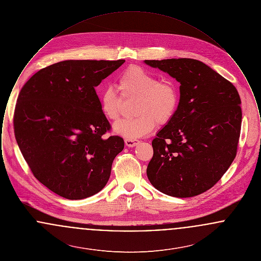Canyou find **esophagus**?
I'll list each match as a JSON object with an SVG mask.
<instances>
[{
	"mask_svg": "<svg viewBox=\"0 0 261 261\" xmlns=\"http://www.w3.org/2000/svg\"><path fill=\"white\" fill-rule=\"evenodd\" d=\"M139 143H140V141L137 140V139H125V144H126V146L129 147V148L135 147Z\"/></svg>",
	"mask_w": 261,
	"mask_h": 261,
	"instance_id": "1",
	"label": "esophagus"
}]
</instances>
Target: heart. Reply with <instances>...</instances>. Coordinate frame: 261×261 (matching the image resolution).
I'll use <instances>...</instances> for the list:
<instances>
[{
	"label": "heart",
	"mask_w": 261,
	"mask_h": 261,
	"mask_svg": "<svg viewBox=\"0 0 261 261\" xmlns=\"http://www.w3.org/2000/svg\"><path fill=\"white\" fill-rule=\"evenodd\" d=\"M121 97L112 86L102 89L99 94V107L103 116L116 121L123 110V99H134L133 112L136 116L121 120L114 125L115 133L127 139L145 136L154 128L168 124L179 107V92L172 82L160 81L156 75L132 65L126 68L118 79Z\"/></svg>",
	"instance_id": "1"
}]
</instances>
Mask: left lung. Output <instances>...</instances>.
<instances>
[{"label":"left lung","mask_w":261,"mask_h":261,"mask_svg":"<svg viewBox=\"0 0 261 261\" xmlns=\"http://www.w3.org/2000/svg\"><path fill=\"white\" fill-rule=\"evenodd\" d=\"M180 82L173 119L152 140L147 175L163 194L198 196L214 186L236 158L241 133V98L236 87L193 59L145 61Z\"/></svg>","instance_id":"8db88e82"}]
</instances>
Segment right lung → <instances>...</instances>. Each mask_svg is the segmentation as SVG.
I'll return each mask as SVG.
<instances>
[{
	"mask_svg": "<svg viewBox=\"0 0 261 261\" xmlns=\"http://www.w3.org/2000/svg\"><path fill=\"white\" fill-rule=\"evenodd\" d=\"M64 61L39 70L17 98L14 135L34 177L64 199L91 197L107 185L121 137L103 116L95 88L124 63Z\"/></svg>",
	"mask_w": 261,
	"mask_h": 261,
	"instance_id": "obj_1",
	"label": "right lung"
}]
</instances>
